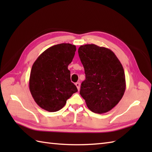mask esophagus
<instances>
[{
    "mask_svg": "<svg viewBox=\"0 0 152 152\" xmlns=\"http://www.w3.org/2000/svg\"><path fill=\"white\" fill-rule=\"evenodd\" d=\"M75 85H76V86L77 89H78V90L79 91V90H80V83H79V82H76V83H75Z\"/></svg>",
    "mask_w": 152,
    "mask_h": 152,
    "instance_id": "obj_1",
    "label": "esophagus"
}]
</instances>
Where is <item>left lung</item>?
I'll return each instance as SVG.
<instances>
[{"label": "left lung", "instance_id": "1", "mask_svg": "<svg viewBox=\"0 0 152 152\" xmlns=\"http://www.w3.org/2000/svg\"><path fill=\"white\" fill-rule=\"evenodd\" d=\"M78 54L86 74L80 94L93 112L111 110L125 91V72L120 61L112 50L95 44L81 46Z\"/></svg>", "mask_w": 152, "mask_h": 152}]
</instances>
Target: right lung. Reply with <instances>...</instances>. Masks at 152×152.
<instances>
[{"label":"right lung","instance_id":"1","mask_svg":"<svg viewBox=\"0 0 152 152\" xmlns=\"http://www.w3.org/2000/svg\"><path fill=\"white\" fill-rule=\"evenodd\" d=\"M76 50V46L70 44L55 45L45 50L33 64L29 89L34 101L45 110H59L67 99L78 91L71 82L68 69Z\"/></svg>","mask_w":152,"mask_h":152}]
</instances>
